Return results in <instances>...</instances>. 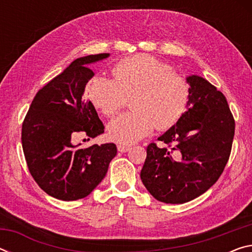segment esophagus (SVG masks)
<instances>
[{
    "instance_id": "34e87169",
    "label": "esophagus",
    "mask_w": 252,
    "mask_h": 252,
    "mask_svg": "<svg viewBox=\"0 0 252 252\" xmlns=\"http://www.w3.org/2000/svg\"><path fill=\"white\" fill-rule=\"evenodd\" d=\"M129 150H130V147H127V146H123V144H119V146H118V151L119 152L125 153V152H127Z\"/></svg>"
}]
</instances>
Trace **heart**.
<instances>
[{
    "label": "heart",
    "instance_id": "b5f03b06",
    "mask_svg": "<svg viewBox=\"0 0 252 252\" xmlns=\"http://www.w3.org/2000/svg\"><path fill=\"white\" fill-rule=\"evenodd\" d=\"M114 80L94 76L87 87L92 104L105 117L117 113L131 99L130 113L120 114L108 125L114 142L132 144L146 138L157 126L165 130L180 120L188 108L190 89L172 66L151 55L138 54L119 61Z\"/></svg>",
    "mask_w": 252,
    "mask_h": 252
}]
</instances>
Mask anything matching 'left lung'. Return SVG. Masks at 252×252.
<instances>
[{
    "mask_svg": "<svg viewBox=\"0 0 252 252\" xmlns=\"http://www.w3.org/2000/svg\"><path fill=\"white\" fill-rule=\"evenodd\" d=\"M190 85L188 110L161 135L168 148L150 143L141 170L144 187L158 201L185 203L206 192L229 160L234 119L222 92L198 75Z\"/></svg>",
    "mask_w": 252,
    "mask_h": 252,
    "instance_id": "8db88e82",
    "label": "left lung"
}]
</instances>
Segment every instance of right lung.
<instances>
[{"label":"right lung","mask_w":252,"mask_h":252,"mask_svg":"<svg viewBox=\"0 0 252 252\" xmlns=\"http://www.w3.org/2000/svg\"><path fill=\"white\" fill-rule=\"evenodd\" d=\"M108 57L109 53H100L74 60L37 91L22 123V147L30 173L44 192L63 201L90 194L117 155L114 143L89 148L72 143L79 132L89 140L104 132L94 105L83 93L94 75L89 64Z\"/></svg>","instance_id":"obj_1"}]
</instances>
